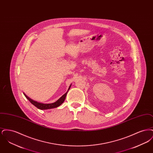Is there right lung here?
<instances>
[{"mask_svg": "<svg viewBox=\"0 0 153 153\" xmlns=\"http://www.w3.org/2000/svg\"><path fill=\"white\" fill-rule=\"evenodd\" d=\"M71 85H72V84L70 85L68 89V91L66 92L64 95H62V96L58 99V100H57L56 102H54L50 103V104H44V103H41V102H39L34 101V100H32L31 99H30V97H29L25 93H23V94L25 96V97L29 100L30 102H31L32 104H33L35 107H36V108H38V109H42V110L51 109V108H54L58 107L60 105H61V104L64 102L65 99L66 94H68V91L70 89Z\"/></svg>", "mask_w": 153, "mask_h": 153, "instance_id": "add662e5", "label": "right lung"}]
</instances>
